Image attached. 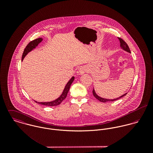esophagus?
Instances as JSON below:
<instances>
[{
	"label": "esophagus",
	"instance_id": "1",
	"mask_svg": "<svg viewBox=\"0 0 153 153\" xmlns=\"http://www.w3.org/2000/svg\"><path fill=\"white\" fill-rule=\"evenodd\" d=\"M86 72H87V68L86 67H84V66H82L79 69V73L80 74L82 75V74H84Z\"/></svg>",
	"mask_w": 153,
	"mask_h": 153
}]
</instances>
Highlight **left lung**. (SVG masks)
Here are the masks:
<instances>
[{
    "mask_svg": "<svg viewBox=\"0 0 153 153\" xmlns=\"http://www.w3.org/2000/svg\"><path fill=\"white\" fill-rule=\"evenodd\" d=\"M118 39H119V40H120V46H121V48H123L124 51H127V52H129V53H131L130 49V48H129V47H128V45L127 44V43H126L123 39H121V38H118ZM92 93H93V95H94L98 100H99L100 101L102 102H108V101H116V100H118V99H120V98L123 97L124 96L126 95L127 94V93H126V94L123 95L122 96H121V97H120L119 98H116V99H114V100H108V99H105V98H101V97H100L99 96H98V95H97V94L95 93V91H94V89H93Z\"/></svg>",
    "mask_w": 153,
    "mask_h": 153,
    "instance_id": "8db88e82",
    "label": "left lung"
}]
</instances>
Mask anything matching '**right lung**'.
Wrapping results in <instances>:
<instances>
[{
    "mask_svg": "<svg viewBox=\"0 0 153 153\" xmlns=\"http://www.w3.org/2000/svg\"><path fill=\"white\" fill-rule=\"evenodd\" d=\"M42 41V38H38V39H36L32 41H30L29 44L27 45V46H26V48H25L24 49V51H23V55H22V60L23 59V58H25V56L30 52L31 51L32 49H33L34 48H36V46H38V45L39 44L41 41ZM74 80V77H72V78L69 81V82L67 83V84L66 85L65 87V89L62 94V95L56 100L53 101H51V102H36V101H35L36 103L38 104H42V105H46V106H56V105H59L66 97L67 96V94H68V92L69 90V88L70 87L72 84V83L73 82Z\"/></svg>",
    "mask_w": 153,
    "mask_h": 153,
    "instance_id": "add662e5",
    "label": "right lung"
}]
</instances>
